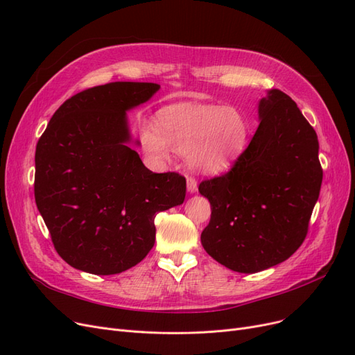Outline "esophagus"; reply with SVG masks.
<instances>
[{"label":"esophagus","mask_w":355,"mask_h":355,"mask_svg":"<svg viewBox=\"0 0 355 355\" xmlns=\"http://www.w3.org/2000/svg\"><path fill=\"white\" fill-rule=\"evenodd\" d=\"M187 191H189L190 194L198 191V181L194 180L193 177H187Z\"/></svg>","instance_id":"obj_1"}]
</instances>
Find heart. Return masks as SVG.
I'll return each mask as SVG.
<instances>
[{
	"label": "heart",
	"instance_id": "b5f03b06",
	"mask_svg": "<svg viewBox=\"0 0 355 355\" xmlns=\"http://www.w3.org/2000/svg\"><path fill=\"white\" fill-rule=\"evenodd\" d=\"M250 125L234 107L178 105L162 112L159 125L146 122L141 146L156 164H165L174 152L190 153V164L200 173L218 174L246 150Z\"/></svg>",
	"mask_w": 355,
	"mask_h": 355
}]
</instances>
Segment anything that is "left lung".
Returning <instances> with one entry per match:
<instances>
[{
    "instance_id": "8db88e82",
    "label": "left lung",
    "mask_w": 355,
    "mask_h": 355,
    "mask_svg": "<svg viewBox=\"0 0 355 355\" xmlns=\"http://www.w3.org/2000/svg\"><path fill=\"white\" fill-rule=\"evenodd\" d=\"M259 125L227 174L199 184L211 203L203 249L237 272H258L296 252L322 187L318 140L296 103L270 89Z\"/></svg>"
}]
</instances>
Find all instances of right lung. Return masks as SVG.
<instances>
[{
  "mask_svg": "<svg viewBox=\"0 0 355 355\" xmlns=\"http://www.w3.org/2000/svg\"><path fill=\"white\" fill-rule=\"evenodd\" d=\"M161 85L110 83L54 112L35 152V202L67 264L97 276L139 264L155 245V216L181 205L186 178L156 174L127 146V110Z\"/></svg>",
  "mask_w": 355,
  "mask_h": 355,
  "instance_id": "obj_1",
  "label": "right lung"
}]
</instances>
